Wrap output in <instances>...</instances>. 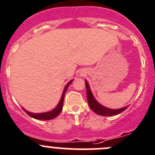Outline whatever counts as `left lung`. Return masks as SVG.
<instances>
[{
  "mask_svg": "<svg viewBox=\"0 0 155 155\" xmlns=\"http://www.w3.org/2000/svg\"><path fill=\"white\" fill-rule=\"evenodd\" d=\"M85 87H86V91H87V99H88V105H89L90 108L94 111L95 114H98V115L101 116H114L117 114H120L124 110H125L128 107H125L120 108V109L113 110L110 109V108L105 107L103 105L100 104L97 101L94 99V96H93L92 93H91V89L89 88L88 82L86 80L85 81Z\"/></svg>",
  "mask_w": 155,
  "mask_h": 155,
  "instance_id": "obj_1",
  "label": "left lung"
}]
</instances>
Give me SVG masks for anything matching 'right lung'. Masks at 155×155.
<instances>
[{"label":"right lung","mask_w":155,"mask_h":155,"mask_svg":"<svg viewBox=\"0 0 155 155\" xmlns=\"http://www.w3.org/2000/svg\"><path fill=\"white\" fill-rule=\"evenodd\" d=\"M73 82V80L70 81L67 84V85L65 86L64 88V91H63V94H62V97H61V101L60 102L58 103V106L54 108V110H52L49 111V112H45V113H41V114H33V113L31 112H28L26 110H25L24 108L22 109L24 110L25 113L28 114V116H30L31 117L35 118V119H37V120H52L54 118L57 117L58 116V114L62 111L63 109V104H64V96H65V92L67 91V88H68V86L70 84H71V82Z\"/></svg>","instance_id":"right-lung-1"}]
</instances>
